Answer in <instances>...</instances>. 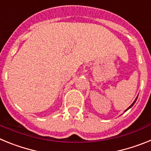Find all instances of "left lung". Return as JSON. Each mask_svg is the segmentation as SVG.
I'll return each instance as SVG.
<instances>
[{
	"label": "left lung",
	"mask_w": 151,
	"mask_h": 151,
	"mask_svg": "<svg viewBox=\"0 0 151 151\" xmlns=\"http://www.w3.org/2000/svg\"><path fill=\"white\" fill-rule=\"evenodd\" d=\"M137 98H138V97H136V99H135V101H134V102H133V104H132L131 105V106H129V108H128V109H127V110H129V109H130V108H131V107H132V106H133V105H134V103H135V101H137ZM126 110H125V111H126Z\"/></svg>",
	"instance_id": "left-lung-1"
}]
</instances>
